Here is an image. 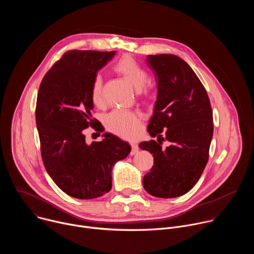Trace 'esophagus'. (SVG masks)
<instances>
[{"mask_svg":"<svg viewBox=\"0 0 254 254\" xmlns=\"http://www.w3.org/2000/svg\"><path fill=\"white\" fill-rule=\"evenodd\" d=\"M138 153V146L136 143H131V151H130V155L133 156L135 154Z\"/></svg>","mask_w":254,"mask_h":254,"instance_id":"esophagus-1","label":"esophagus"}]
</instances>
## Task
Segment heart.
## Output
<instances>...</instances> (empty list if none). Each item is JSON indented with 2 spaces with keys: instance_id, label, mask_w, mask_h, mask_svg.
<instances>
[{
  "instance_id": "1",
  "label": "heart",
  "mask_w": 254,
  "mask_h": 254,
  "mask_svg": "<svg viewBox=\"0 0 254 254\" xmlns=\"http://www.w3.org/2000/svg\"><path fill=\"white\" fill-rule=\"evenodd\" d=\"M114 69L123 75L135 90H141L149 80L148 72L128 55L123 56L115 64ZM142 95L148 97L149 92L144 90L142 91ZM90 97L94 104H100L102 102V78L99 74L93 77ZM104 123L108 130L128 139L136 137L140 131V119L138 115L128 111L115 110L105 117Z\"/></svg>"
}]
</instances>
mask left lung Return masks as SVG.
<instances>
[{
  "label": "left lung",
  "mask_w": 254,
  "mask_h": 254,
  "mask_svg": "<svg viewBox=\"0 0 254 254\" xmlns=\"http://www.w3.org/2000/svg\"><path fill=\"white\" fill-rule=\"evenodd\" d=\"M147 65L158 88L148 131L158 139L138 144L154 157L142 184L152 196L175 198L189 192L206 167L213 136L212 108L203 84L183 59L172 54L148 55ZM163 129L169 141L166 148L161 147Z\"/></svg>",
  "instance_id": "obj_1"
}]
</instances>
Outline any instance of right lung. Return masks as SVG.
<instances>
[{"mask_svg":"<svg viewBox=\"0 0 254 254\" xmlns=\"http://www.w3.org/2000/svg\"><path fill=\"white\" fill-rule=\"evenodd\" d=\"M116 51L66 52L44 76L36 103V125L45 169L54 183L77 199L98 198L112 189V171L130 153L128 142L111 132L87 144L83 129L101 124L91 119L93 77ZM100 134V133H99Z\"/></svg>","mask_w":254,"mask_h":254,"instance_id":"1","label":"right lung"}]
</instances>
